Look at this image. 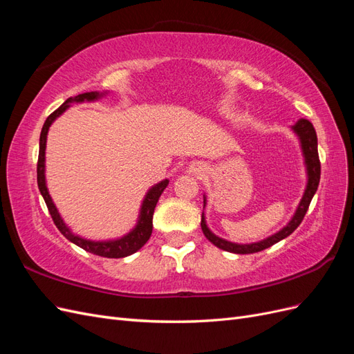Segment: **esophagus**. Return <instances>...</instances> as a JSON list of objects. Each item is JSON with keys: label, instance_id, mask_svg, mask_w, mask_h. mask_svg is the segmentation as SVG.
<instances>
[{"label": "esophagus", "instance_id": "esophagus-1", "mask_svg": "<svg viewBox=\"0 0 354 354\" xmlns=\"http://www.w3.org/2000/svg\"><path fill=\"white\" fill-rule=\"evenodd\" d=\"M190 171H192V173H194V174H199L202 169H201V165H198V164H194V165L190 167Z\"/></svg>", "mask_w": 354, "mask_h": 354}]
</instances>
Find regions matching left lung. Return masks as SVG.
I'll list each match as a JSON object with an SVG mask.
<instances>
[{
	"label": "left lung",
	"instance_id": "left-lung-1",
	"mask_svg": "<svg viewBox=\"0 0 354 354\" xmlns=\"http://www.w3.org/2000/svg\"><path fill=\"white\" fill-rule=\"evenodd\" d=\"M294 131L298 134L299 140H301V147H303V153L306 158V165H307V174H308V183L304 192V196L299 202V205L297 208L295 216L292 217V220L289 221L286 226L274 234H272L270 238H267L261 242H255V243H250V245H239V243H232L224 241L216 234L211 233V230L207 227L205 224V218H203V212H202V217H201V227L203 234H205L207 239L209 242H212L216 246H218L220 250L224 251H229V252H234V254H254V252H259L263 251L266 248H269V246L277 243L279 241L285 239L286 236H289L299 224H301L306 212L308 209L310 202H312L317 186H319V181H320V160H319V153H317V136L315 128L312 125V122L304 120L301 118L295 125H294ZM203 205H205V199H203Z\"/></svg>",
	"mask_w": 354,
	"mask_h": 354
}]
</instances>
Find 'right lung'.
Listing matches in <instances>:
<instances>
[{"mask_svg": "<svg viewBox=\"0 0 354 354\" xmlns=\"http://www.w3.org/2000/svg\"><path fill=\"white\" fill-rule=\"evenodd\" d=\"M99 93L97 91H91V93H82L78 94L77 97H69L65 103H63L60 108H57L51 115H48V118L46 120L44 125H42L41 130V136H39V153H38V164H37V181H38V189L41 192L42 198H44L47 208L50 216L55 221L56 227L60 230V233L65 236L68 241L73 242L75 245H78L80 248L88 251L91 254H95L99 257H106V259H122V257H128L134 254L136 251H138L142 246L149 241L152 234V227H153V211L158 203V199L162 194L164 189L168 186V180L160 181L156 186H153L151 190L147 192V195L143 201L142 205V212H140V220H138L136 229L128 233L127 236L118 239V241H109V242H93V241H87L82 239L80 236H75V234L66 227V224L63 223L62 217L59 216V212L53 203L48 190L46 186V176H44V160H46V142H47V133L48 128L51 125V122L56 120L59 115H62L69 108L71 102H84V100H95L99 99Z\"/></svg>", "mask_w": 354, "mask_h": 354, "instance_id": "1", "label": "right lung"}]
</instances>
